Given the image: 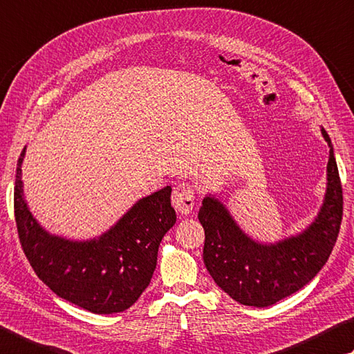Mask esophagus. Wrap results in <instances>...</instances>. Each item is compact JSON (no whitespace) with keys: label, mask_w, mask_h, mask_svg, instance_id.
I'll list each match as a JSON object with an SVG mask.
<instances>
[{"label":"esophagus","mask_w":354,"mask_h":354,"mask_svg":"<svg viewBox=\"0 0 354 354\" xmlns=\"http://www.w3.org/2000/svg\"><path fill=\"white\" fill-rule=\"evenodd\" d=\"M171 203L173 207H175L179 214L187 215L192 212L195 205V189L194 185H190L189 183H183L179 184L173 190L171 195Z\"/></svg>","instance_id":"34e87169"}]
</instances>
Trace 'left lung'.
Wrapping results in <instances>:
<instances>
[{"label": "left lung", "mask_w": 354, "mask_h": 354, "mask_svg": "<svg viewBox=\"0 0 354 354\" xmlns=\"http://www.w3.org/2000/svg\"><path fill=\"white\" fill-rule=\"evenodd\" d=\"M320 131L330 147L328 183L316 220L301 234L259 243L243 232L220 199H203L198 220L205 234L204 265L215 283L241 305L277 304L310 283L328 260L342 221L344 198L331 139L324 128Z\"/></svg>", "instance_id": "8db88e82"}]
</instances>
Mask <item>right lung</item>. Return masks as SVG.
<instances>
[{
	"label": "right lung",
	"instance_id": "right-lung-1",
	"mask_svg": "<svg viewBox=\"0 0 354 354\" xmlns=\"http://www.w3.org/2000/svg\"><path fill=\"white\" fill-rule=\"evenodd\" d=\"M24 153L26 147L17 164L14 209L21 248L38 279L89 313L128 310L150 285L160 240L176 223L171 187L139 199L97 239L68 240L49 234L30 214L21 181Z\"/></svg>",
	"mask_w": 354,
	"mask_h": 354
}]
</instances>
